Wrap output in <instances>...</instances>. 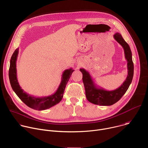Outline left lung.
<instances>
[{"label": "left lung", "instance_id": "8db88e82", "mask_svg": "<svg viewBox=\"0 0 148 148\" xmlns=\"http://www.w3.org/2000/svg\"><path fill=\"white\" fill-rule=\"evenodd\" d=\"M114 38L123 47L125 57L128 62V75L125 81L119 88L114 90L107 91L100 88V87H98L90 73L85 69H79L82 74V81L85 87L86 98L89 102L95 105L109 106L118 102L128 90L133 78L134 67L130 46L124 40L119 33H116L114 35Z\"/></svg>", "mask_w": 148, "mask_h": 148}]
</instances>
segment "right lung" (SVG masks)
I'll return each instance as SVG.
<instances>
[{
    "mask_svg": "<svg viewBox=\"0 0 148 148\" xmlns=\"http://www.w3.org/2000/svg\"><path fill=\"white\" fill-rule=\"evenodd\" d=\"M18 53V48L16 49L11 57L9 71V77L11 87L18 97L29 107L39 111L49 109L59 103L63 97L66 86L74 70H73L72 68L64 70L62 75L60 85L56 92L50 96L42 97L32 96L31 95L27 94L22 89L17 81L16 61Z\"/></svg>",
    "mask_w": 148,
    "mask_h": 148,
    "instance_id": "obj_1",
    "label": "right lung"
}]
</instances>
